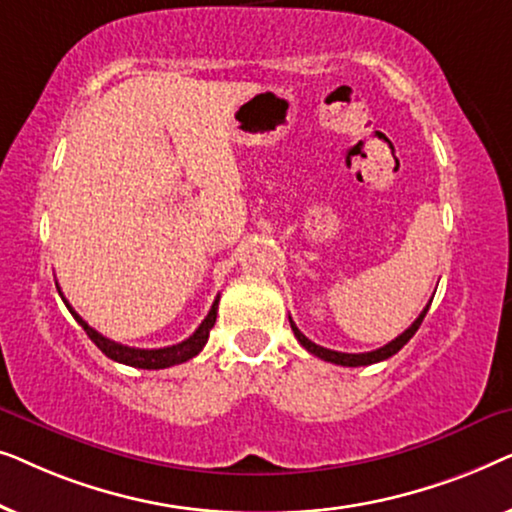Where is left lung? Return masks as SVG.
I'll return each instance as SVG.
<instances>
[{"label":"left lung","instance_id":"1","mask_svg":"<svg viewBox=\"0 0 512 512\" xmlns=\"http://www.w3.org/2000/svg\"><path fill=\"white\" fill-rule=\"evenodd\" d=\"M429 307H431V300H429V305H426L424 310H422V314H419V317H417L415 321H412V326L408 328V331H403L401 335H398L396 340L387 342V345L380 347V349H375V352H363V354L333 352V349H326V347H321V345H314V342H312L310 338H305V335L298 331V326L293 324V319H291V317H289V321H291L293 335H296L298 342L307 349V352L314 354V356H319V359H324V361H328V363H338V366L356 368V366H370V363L384 361V359H389V356H394V354L401 352L403 345H408V340L412 338V335L417 333V328L422 326V321H424V317H426V312H429Z\"/></svg>","mask_w":512,"mask_h":512}]
</instances>
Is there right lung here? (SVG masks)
Masks as SVG:
<instances>
[{
    "label": "right lung",
    "instance_id": "1",
    "mask_svg": "<svg viewBox=\"0 0 512 512\" xmlns=\"http://www.w3.org/2000/svg\"><path fill=\"white\" fill-rule=\"evenodd\" d=\"M58 293H60V286H58ZM60 296H62V293H60ZM62 303L67 305V310L72 312V317L79 321V326L88 333V338L93 340L97 347H100V352L104 356H109L111 361L125 363V366L144 368V370L170 368V366H177V363H184L188 359H193V356H198L202 352V347L207 345L209 331H212V326L216 321V310H219V296H216V300L212 303V310H209L205 321H202V324L195 328V333L191 335V338H186L184 342H179V345H170V347L139 349V347H125V345H121V342L104 338L102 333H97L95 328H90L86 321H83L79 314L72 310V305H69V300L65 296H62Z\"/></svg>",
    "mask_w": 512,
    "mask_h": 512
}]
</instances>
